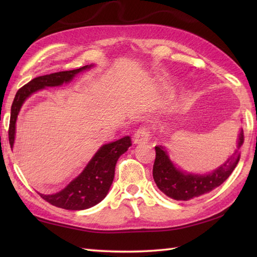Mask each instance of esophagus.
Here are the masks:
<instances>
[{
    "instance_id": "1",
    "label": "esophagus",
    "mask_w": 257,
    "mask_h": 257,
    "mask_svg": "<svg viewBox=\"0 0 257 257\" xmlns=\"http://www.w3.org/2000/svg\"><path fill=\"white\" fill-rule=\"evenodd\" d=\"M149 136H150V130L146 127H143L138 129L137 132L135 133L133 141L135 145H140V144H145L149 140Z\"/></svg>"
}]
</instances>
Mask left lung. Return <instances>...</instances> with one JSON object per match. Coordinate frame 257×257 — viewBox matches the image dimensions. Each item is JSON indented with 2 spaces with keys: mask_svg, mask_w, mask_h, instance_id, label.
Segmentation results:
<instances>
[{
  "mask_svg": "<svg viewBox=\"0 0 257 257\" xmlns=\"http://www.w3.org/2000/svg\"><path fill=\"white\" fill-rule=\"evenodd\" d=\"M243 143L244 132L241 128L233 154L215 170L203 174L181 170L174 165L165 146L155 147L156 160L152 176L157 187L169 198L177 201H189L211 192L231 176L239 161Z\"/></svg>",
  "mask_w": 257,
  "mask_h": 257,
  "instance_id": "8db88e82",
  "label": "left lung"
}]
</instances>
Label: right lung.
I'll return each mask as SVG.
<instances>
[{"instance_id":"add662e5","label":"right lung","mask_w":257,"mask_h":257,"mask_svg":"<svg viewBox=\"0 0 257 257\" xmlns=\"http://www.w3.org/2000/svg\"><path fill=\"white\" fill-rule=\"evenodd\" d=\"M92 66L94 65L91 64L77 69L40 76L19 89L11 108L9 129L11 148H13L15 143L16 120L27 98L46 87H57L63 84H68L76 75L90 69ZM130 146H132V139L129 136H124L123 138L113 143L102 145L87 163L84 170L78 174V177L72 180L63 190L54 194L40 193V195L48 203L65 210H86L98 204L106 198L111 187L114 177V167L119 157L123 155Z\"/></svg>"}]
</instances>
